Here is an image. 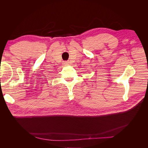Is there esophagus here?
<instances>
[{"label": "esophagus", "mask_w": 148, "mask_h": 148, "mask_svg": "<svg viewBox=\"0 0 148 148\" xmlns=\"http://www.w3.org/2000/svg\"><path fill=\"white\" fill-rule=\"evenodd\" d=\"M63 64H64V65H68V64H69V62H67V61H65V62H63Z\"/></svg>", "instance_id": "esophagus-1"}]
</instances>
